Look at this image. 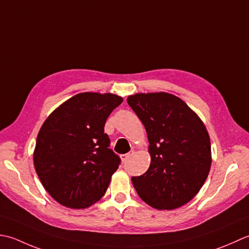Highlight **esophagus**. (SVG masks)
<instances>
[{
    "instance_id": "esophagus-1",
    "label": "esophagus",
    "mask_w": 249,
    "mask_h": 249,
    "mask_svg": "<svg viewBox=\"0 0 249 249\" xmlns=\"http://www.w3.org/2000/svg\"><path fill=\"white\" fill-rule=\"evenodd\" d=\"M133 154H134V151L132 150V151H129L128 154H124V155H121V156H120V158H121V160H123V162H125V161L128 160V159L130 158V157H131L132 155H133Z\"/></svg>"
}]
</instances>
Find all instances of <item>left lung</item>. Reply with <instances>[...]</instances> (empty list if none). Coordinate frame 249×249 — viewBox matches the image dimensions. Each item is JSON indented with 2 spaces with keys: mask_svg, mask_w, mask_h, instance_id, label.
<instances>
[{
  "mask_svg": "<svg viewBox=\"0 0 249 249\" xmlns=\"http://www.w3.org/2000/svg\"><path fill=\"white\" fill-rule=\"evenodd\" d=\"M126 101L145 126L151 157L146 173L132 177L136 192L157 210L182 206L210 173L211 141L204 124L173 94L136 93Z\"/></svg>",
  "mask_w": 249,
  "mask_h": 249,
  "instance_id": "1",
  "label": "left lung"
}]
</instances>
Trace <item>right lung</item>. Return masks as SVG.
Here are the masks:
<instances>
[{
    "instance_id": "right-lung-1",
    "label": "right lung",
    "mask_w": 249,
    "mask_h": 249,
    "mask_svg": "<svg viewBox=\"0 0 249 249\" xmlns=\"http://www.w3.org/2000/svg\"><path fill=\"white\" fill-rule=\"evenodd\" d=\"M123 101L111 93H78L45 120L36 139L34 166L44 188L60 204L86 209L107 190L121 160L109 148L104 125Z\"/></svg>"
}]
</instances>
